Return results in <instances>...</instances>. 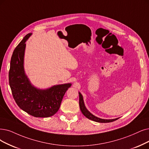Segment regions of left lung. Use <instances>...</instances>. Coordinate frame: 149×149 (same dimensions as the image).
Listing matches in <instances>:
<instances>
[{"label":"left lung","mask_w":149,"mask_h":149,"mask_svg":"<svg viewBox=\"0 0 149 149\" xmlns=\"http://www.w3.org/2000/svg\"><path fill=\"white\" fill-rule=\"evenodd\" d=\"M79 107H80V109L82 112V113L84 114L87 118H88V119L92 120L93 121L97 122H100V123H109V122H114L116 120H117L118 118H115V119H109V120H107V119H102V118H100L98 117H95V116L92 115L91 113L89 112L86 108V106L84 103V100H83V98L82 95L81 93H79Z\"/></svg>","instance_id":"obj_1"}]
</instances>
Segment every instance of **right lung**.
<instances>
[{"label":"right lung","mask_w":149,"mask_h":149,"mask_svg":"<svg viewBox=\"0 0 149 149\" xmlns=\"http://www.w3.org/2000/svg\"><path fill=\"white\" fill-rule=\"evenodd\" d=\"M31 35H26L13 52L9 84L15 102L21 109L35 117H49L60 108L64 95L71 84L57 85L46 90H39L31 85L23 67L26 41Z\"/></svg>","instance_id":"1"}]
</instances>
